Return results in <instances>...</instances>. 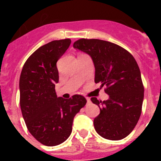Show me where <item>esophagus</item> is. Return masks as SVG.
<instances>
[{
  "instance_id": "1",
  "label": "esophagus",
  "mask_w": 161,
  "mask_h": 161,
  "mask_svg": "<svg viewBox=\"0 0 161 161\" xmlns=\"http://www.w3.org/2000/svg\"><path fill=\"white\" fill-rule=\"evenodd\" d=\"M86 99H87V102H88V103H90V102H91L90 98H86Z\"/></svg>"
}]
</instances>
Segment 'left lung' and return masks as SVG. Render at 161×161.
I'll return each mask as SVG.
<instances>
[{
    "instance_id": "left-lung-1",
    "label": "left lung",
    "mask_w": 161,
    "mask_h": 161,
    "mask_svg": "<svg viewBox=\"0 0 161 161\" xmlns=\"http://www.w3.org/2000/svg\"><path fill=\"white\" fill-rule=\"evenodd\" d=\"M73 47L90 55L94 82L106 87L109 95L104 101L91 98L100 108L93 120L95 130L107 140H122L135 129L142 111L144 85L135 58L122 47L99 39H79Z\"/></svg>"
}]
</instances>
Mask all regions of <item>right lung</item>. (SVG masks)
Returning <instances> with one entry per match:
<instances>
[{"instance_id": "1", "label": "right lung", "mask_w": 161, "mask_h": 161, "mask_svg": "<svg viewBox=\"0 0 161 161\" xmlns=\"http://www.w3.org/2000/svg\"><path fill=\"white\" fill-rule=\"evenodd\" d=\"M70 43L67 38L40 47L27 58L20 76V106L27 130L47 146L60 145L70 136L73 118L87 103L79 94L68 99L56 94L57 62Z\"/></svg>"}]
</instances>
